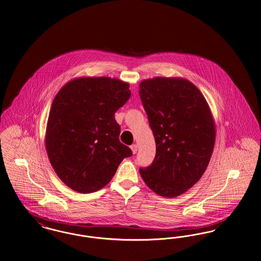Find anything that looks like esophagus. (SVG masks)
<instances>
[{
	"label": "esophagus",
	"instance_id": "1",
	"mask_svg": "<svg viewBox=\"0 0 261 261\" xmlns=\"http://www.w3.org/2000/svg\"><path fill=\"white\" fill-rule=\"evenodd\" d=\"M130 149H132V151H133V153H134V154H136V153L137 152V144H133V145L130 146Z\"/></svg>",
	"mask_w": 261,
	"mask_h": 261
}]
</instances>
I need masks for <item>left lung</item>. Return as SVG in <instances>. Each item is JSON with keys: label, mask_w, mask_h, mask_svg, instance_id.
I'll return each mask as SVG.
<instances>
[{"label": "left lung", "mask_w": 261, "mask_h": 261, "mask_svg": "<svg viewBox=\"0 0 261 261\" xmlns=\"http://www.w3.org/2000/svg\"><path fill=\"white\" fill-rule=\"evenodd\" d=\"M139 96L156 142L152 164L140 168L147 187L176 197L205 172L214 149L216 129L200 90L180 77H155L139 84Z\"/></svg>", "instance_id": "obj_1"}]
</instances>
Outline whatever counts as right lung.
Here are the masks:
<instances>
[{"mask_svg":"<svg viewBox=\"0 0 261 261\" xmlns=\"http://www.w3.org/2000/svg\"><path fill=\"white\" fill-rule=\"evenodd\" d=\"M117 79L79 77L57 93L46 127V150L56 174L69 189L89 193L104 188L133 152L123 144L115 113L132 95Z\"/></svg>","mask_w":261,"mask_h":261,"instance_id":"right-lung-1","label":"right lung"}]
</instances>
